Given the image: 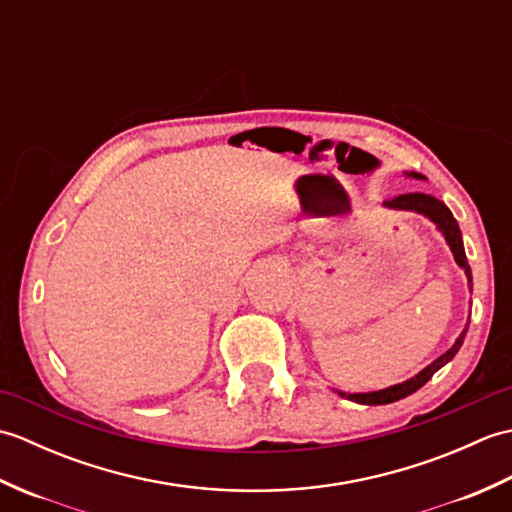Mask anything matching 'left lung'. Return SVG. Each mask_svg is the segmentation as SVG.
<instances>
[{
	"label": "left lung",
	"instance_id": "obj_1",
	"mask_svg": "<svg viewBox=\"0 0 512 512\" xmlns=\"http://www.w3.org/2000/svg\"><path fill=\"white\" fill-rule=\"evenodd\" d=\"M407 176L424 180L422 173H416V171L407 173ZM385 206H387V209L413 211V213H422L424 217H429V220L438 226V231L444 235V239H447V244L451 248L455 262H458L460 268H464L466 279H469V288L473 290V275H471L469 262H466V253H464V244H462V231H460V226H458V222H455V217L449 211L447 204L440 202L438 198H433V195H427V193H402V195H398V198L385 200ZM466 330H469V328H464V332L458 336V341H455L447 352H444L440 358H436V361H433L431 365L424 367L420 374L405 380V383H398L394 387H387V389H380V391H369V394H343V391H339V394L347 400H352V402H361V405H387V402H396L400 398H407L409 394L418 391L424 383H427V380H431V376L436 374L440 367L447 365L451 358L460 352Z\"/></svg>",
	"mask_w": 512,
	"mask_h": 512
}]
</instances>
